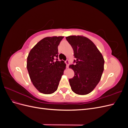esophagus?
I'll list each match as a JSON object with an SVG mask.
<instances>
[{"label": "esophagus", "instance_id": "obj_1", "mask_svg": "<svg viewBox=\"0 0 128 128\" xmlns=\"http://www.w3.org/2000/svg\"><path fill=\"white\" fill-rule=\"evenodd\" d=\"M65 63L66 64H67V67H68V66H69V60H67L66 61H65Z\"/></svg>", "mask_w": 128, "mask_h": 128}]
</instances>
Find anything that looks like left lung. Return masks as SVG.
I'll use <instances>...</instances> for the list:
<instances>
[{
  "label": "left lung",
  "mask_w": 128,
  "mask_h": 128,
  "mask_svg": "<svg viewBox=\"0 0 128 128\" xmlns=\"http://www.w3.org/2000/svg\"><path fill=\"white\" fill-rule=\"evenodd\" d=\"M74 51L75 64L69 66L75 76L69 79L72 91L86 95L94 90L101 79L104 69V59L95 44L83 36L66 37Z\"/></svg>",
  "instance_id": "8db88e82"
}]
</instances>
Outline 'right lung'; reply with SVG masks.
<instances>
[{
    "label": "right lung",
    "mask_w": 128,
    "mask_h": 128,
    "mask_svg": "<svg viewBox=\"0 0 128 128\" xmlns=\"http://www.w3.org/2000/svg\"><path fill=\"white\" fill-rule=\"evenodd\" d=\"M63 36L47 37L40 40L30 50L26 68L30 78L37 90L48 94L58 88L66 64L58 61V45Z\"/></svg>",
    "instance_id": "add662e5"
}]
</instances>
